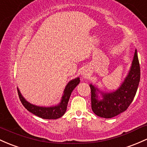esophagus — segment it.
I'll list each match as a JSON object with an SVG mask.
<instances>
[{
  "instance_id": "esophagus-1",
  "label": "esophagus",
  "mask_w": 147,
  "mask_h": 147,
  "mask_svg": "<svg viewBox=\"0 0 147 147\" xmlns=\"http://www.w3.org/2000/svg\"><path fill=\"white\" fill-rule=\"evenodd\" d=\"M88 72H87V71H83V78H86L88 76Z\"/></svg>"
}]
</instances>
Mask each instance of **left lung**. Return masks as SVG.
I'll use <instances>...</instances> for the list:
<instances>
[{
	"label": "left lung",
	"mask_w": 147,
	"mask_h": 147,
	"mask_svg": "<svg viewBox=\"0 0 147 147\" xmlns=\"http://www.w3.org/2000/svg\"><path fill=\"white\" fill-rule=\"evenodd\" d=\"M140 80V67L137 50H135L130 71L116 91L109 93L101 92L103 98L99 99L97 91H100L92 84L90 85L93 112L99 117L110 118L125 111L136 94Z\"/></svg>",
	"instance_id": "obj_1"
}]
</instances>
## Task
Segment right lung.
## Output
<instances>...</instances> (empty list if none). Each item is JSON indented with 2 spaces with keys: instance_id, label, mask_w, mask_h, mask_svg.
Instances as JSON below:
<instances>
[{
  "instance_id": "add662e5",
  "label": "right lung",
  "mask_w": 147,
  "mask_h": 147,
  "mask_svg": "<svg viewBox=\"0 0 147 147\" xmlns=\"http://www.w3.org/2000/svg\"><path fill=\"white\" fill-rule=\"evenodd\" d=\"M79 83V78H76L69 81L64 89V94L61 97L60 103L53 107H40V106L32 105L24 98L18 88H17V92L22 104L28 111L32 113L33 114L44 119H57L61 117L65 113L72 91Z\"/></svg>"
}]
</instances>
